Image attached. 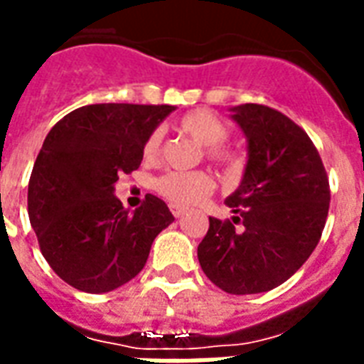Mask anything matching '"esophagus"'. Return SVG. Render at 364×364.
I'll return each instance as SVG.
<instances>
[{"label": "esophagus", "instance_id": "obj_1", "mask_svg": "<svg viewBox=\"0 0 364 364\" xmlns=\"http://www.w3.org/2000/svg\"><path fill=\"white\" fill-rule=\"evenodd\" d=\"M169 210H171V214H173L175 218H181L185 212H187V208H183V206H177V204H171L169 206Z\"/></svg>", "mask_w": 364, "mask_h": 364}]
</instances>
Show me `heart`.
Listing matches in <instances>:
<instances>
[{"instance_id": "heart-1", "label": "heart", "mask_w": 364, "mask_h": 364, "mask_svg": "<svg viewBox=\"0 0 364 364\" xmlns=\"http://www.w3.org/2000/svg\"><path fill=\"white\" fill-rule=\"evenodd\" d=\"M177 127L185 134H189L200 146H206L204 152L210 161L222 166L228 171L241 169L243 158L237 154L235 150L225 146L230 129L216 114H212L208 109H196V112L183 115L181 119L177 121ZM160 148L161 131L154 129L142 144V158L146 161H156L160 156ZM154 189L158 195L177 206H193L210 196V193L214 191V179L206 171H168L156 179Z\"/></svg>"}]
</instances>
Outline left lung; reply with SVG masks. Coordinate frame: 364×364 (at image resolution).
<instances>
[{
  "label": "left lung",
  "instance_id": "left-lung-1",
  "mask_svg": "<svg viewBox=\"0 0 364 364\" xmlns=\"http://www.w3.org/2000/svg\"><path fill=\"white\" fill-rule=\"evenodd\" d=\"M231 112L249 142V160L239 189L225 200L235 216L210 218L198 262L220 289L250 295L284 284L316 249L330 183L316 146L287 115L262 104Z\"/></svg>",
  "mask_w": 364,
  "mask_h": 364
}]
</instances>
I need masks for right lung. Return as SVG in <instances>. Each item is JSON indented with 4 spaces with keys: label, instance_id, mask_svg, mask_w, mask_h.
<instances>
[{
    "label": "right lung",
    "instance_id": "obj_1",
    "mask_svg": "<svg viewBox=\"0 0 364 364\" xmlns=\"http://www.w3.org/2000/svg\"><path fill=\"white\" fill-rule=\"evenodd\" d=\"M173 106L92 104L59 119L28 181V218L59 278L86 293L114 291L146 264L156 235L173 222L146 195L133 214L114 195L141 166L142 144Z\"/></svg>",
    "mask_w": 364,
    "mask_h": 364
}]
</instances>
